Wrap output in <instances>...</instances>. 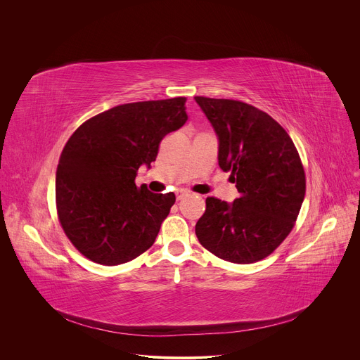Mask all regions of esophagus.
I'll return each instance as SVG.
<instances>
[{"label":"esophagus","instance_id":"1","mask_svg":"<svg viewBox=\"0 0 360 360\" xmlns=\"http://www.w3.org/2000/svg\"><path fill=\"white\" fill-rule=\"evenodd\" d=\"M175 195H176V200H182L186 196V192L185 191H176Z\"/></svg>","mask_w":360,"mask_h":360}]
</instances>
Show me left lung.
I'll return each mask as SVG.
<instances>
[{
	"instance_id": "1",
	"label": "left lung",
	"mask_w": 360,
	"mask_h": 360,
	"mask_svg": "<svg viewBox=\"0 0 360 360\" xmlns=\"http://www.w3.org/2000/svg\"><path fill=\"white\" fill-rule=\"evenodd\" d=\"M195 101L219 138V167L231 172L239 192L233 203L207 198L196 236L224 261L258 262L286 239L297 219L306 192L299 152L271 115L246 102Z\"/></svg>"
}]
</instances>
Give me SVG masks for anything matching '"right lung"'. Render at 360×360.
Instances as JSON below:
<instances>
[{"label":"right lung","instance_id":"right-lung-1","mask_svg":"<svg viewBox=\"0 0 360 360\" xmlns=\"http://www.w3.org/2000/svg\"><path fill=\"white\" fill-rule=\"evenodd\" d=\"M186 98L131 102L101 112L71 135L56 178L60 224L89 261L115 266L148 250L175 203L174 192L136 188L142 164L186 121Z\"/></svg>","mask_w":360,"mask_h":360}]
</instances>
